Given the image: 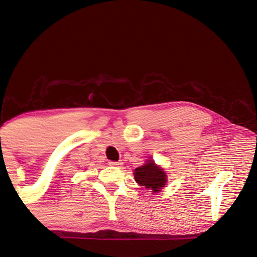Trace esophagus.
<instances>
[{
	"label": "esophagus",
	"instance_id": "obj_1",
	"mask_svg": "<svg viewBox=\"0 0 257 257\" xmlns=\"http://www.w3.org/2000/svg\"><path fill=\"white\" fill-rule=\"evenodd\" d=\"M108 164L110 165H112V167H116V168H120V167H122V162H121V161H118V162H113V161H111V162H108Z\"/></svg>",
	"mask_w": 257,
	"mask_h": 257
}]
</instances>
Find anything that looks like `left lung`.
I'll return each mask as SVG.
<instances>
[{
  "label": "left lung",
  "instance_id": "8db88e82",
  "mask_svg": "<svg viewBox=\"0 0 257 257\" xmlns=\"http://www.w3.org/2000/svg\"><path fill=\"white\" fill-rule=\"evenodd\" d=\"M134 177L137 184L151 189L152 194L160 193L168 181L167 172L152 159H147L144 164L135 169Z\"/></svg>",
  "mask_w": 257,
  "mask_h": 257
}]
</instances>
